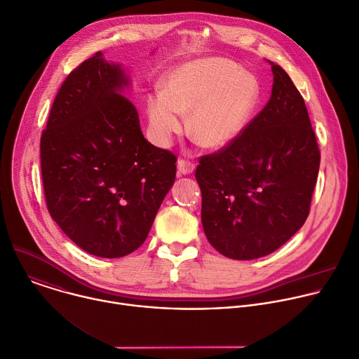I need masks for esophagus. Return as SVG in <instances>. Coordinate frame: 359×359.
I'll use <instances>...</instances> for the list:
<instances>
[{"label":"esophagus","mask_w":359,"mask_h":359,"mask_svg":"<svg viewBox=\"0 0 359 359\" xmlns=\"http://www.w3.org/2000/svg\"><path fill=\"white\" fill-rule=\"evenodd\" d=\"M177 170L180 175H190L194 170V165L190 161L179 159L177 161Z\"/></svg>","instance_id":"esophagus-1"}]
</instances>
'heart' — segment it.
<instances>
[{"label":"heart","mask_w":359,"mask_h":359,"mask_svg":"<svg viewBox=\"0 0 359 359\" xmlns=\"http://www.w3.org/2000/svg\"><path fill=\"white\" fill-rule=\"evenodd\" d=\"M260 99L254 75L227 58H200L176 68L165 82V93L147 99L149 122L156 140L168 144L183 129L204 147L222 149L247 128Z\"/></svg>","instance_id":"1"}]
</instances>
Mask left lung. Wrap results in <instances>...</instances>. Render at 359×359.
<instances>
[{
	"mask_svg": "<svg viewBox=\"0 0 359 359\" xmlns=\"http://www.w3.org/2000/svg\"><path fill=\"white\" fill-rule=\"evenodd\" d=\"M267 105L229 146L200 156L201 223L209 243L233 260H254L287 243L310 215L320 147L305 102L271 64Z\"/></svg>",
	"mask_w": 359,
	"mask_h": 359,
	"instance_id": "1",
	"label": "left lung"
}]
</instances>
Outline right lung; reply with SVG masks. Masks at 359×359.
Masks as SVG:
<instances>
[{
	"label": "right lung",
	"instance_id": "add662e5",
	"mask_svg": "<svg viewBox=\"0 0 359 359\" xmlns=\"http://www.w3.org/2000/svg\"><path fill=\"white\" fill-rule=\"evenodd\" d=\"M102 53L61 85L41 135L46 209L83 251L118 259L146 240L176 179L177 158L149 143L128 78Z\"/></svg>",
	"mask_w": 359,
	"mask_h": 359
}]
</instances>
